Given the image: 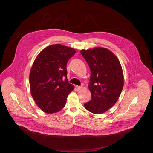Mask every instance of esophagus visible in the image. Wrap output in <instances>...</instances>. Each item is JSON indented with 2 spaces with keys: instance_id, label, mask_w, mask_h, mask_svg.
<instances>
[{
  "instance_id": "esophagus-1",
  "label": "esophagus",
  "mask_w": 153,
  "mask_h": 153,
  "mask_svg": "<svg viewBox=\"0 0 153 153\" xmlns=\"http://www.w3.org/2000/svg\"><path fill=\"white\" fill-rule=\"evenodd\" d=\"M75 88H76V89L78 91V90H79V89H81L82 88V87H81V86H78V85H76V86H75Z\"/></svg>"
}]
</instances>
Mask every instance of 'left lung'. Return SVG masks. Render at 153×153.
Instances as JSON below:
<instances>
[{
	"instance_id": "left-lung-1",
	"label": "left lung",
	"mask_w": 153,
	"mask_h": 153,
	"mask_svg": "<svg viewBox=\"0 0 153 153\" xmlns=\"http://www.w3.org/2000/svg\"><path fill=\"white\" fill-rule=\"evenodd\" d=\"M81 53L91 70L88 88L92 97L84 107L94 114L104 113L116 103L122 91V67L116 56L106 48L83 49Z\"/></svg>"
}]
</instances>
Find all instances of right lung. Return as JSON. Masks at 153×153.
<instances>
[{"label":"right lung","instance_id":"1","mask_svg":"<svg viewBox=\"0 0 153 153\" xmlns=\"http://www.w3.org/2000/svg\"><path fill=\"white\" fill-rule=\"evenodd\" d=\"M75 53L71 48L56 44L45 48L36 58L29 75L30 92L45 112H56L65 107L74 89L67 79L66 65Z\"/></svg>","mask_w":153,"mask_h":153}]
</instances>
